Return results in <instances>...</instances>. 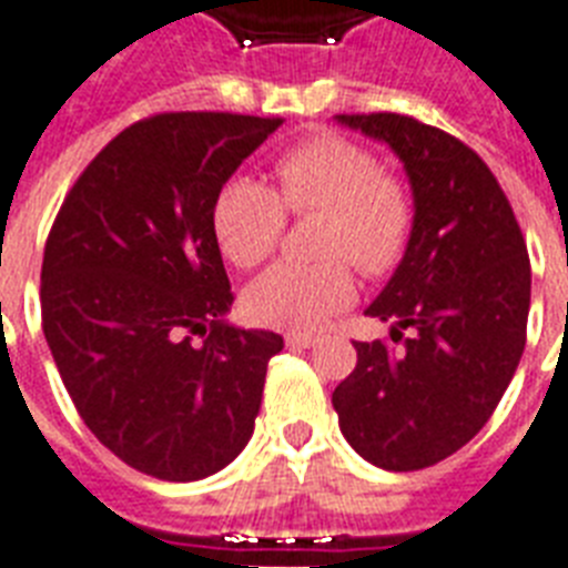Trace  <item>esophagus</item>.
Returning <instances> with one entry per match:
<instances>
[{"label": "esophagus", "instance_id": "34e87169", "mask_svg": "<svg viewBox=\"0 0 568 568\" xmlns=\"http://www.w3.org/2000/svg\"><path fill=\"white\" fill-rule=\"evenodd\" d=\"M318 342L315 336H310V333H285V345L288 347H312Z\"/></svg>", "mask_w": 568, "mask_h": 568}]
</instances>
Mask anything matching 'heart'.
<instances>
[{
    "mask_svg": "<svg viewBox=\"0 0 568 568\" xmlns=\"http://www.w3.org/2000/svg\"><path fill=\"white\" fill-rule=\"evenodd\" d=\"M276 191L253 176H232L212 205V230L232 265L253 267L276 250L292 214L324 212L318 265L280 262L253 280L244 310L256 324L310 333L356 297L354 262L363 274L395 271L413 239V200L379 173L365 146L315 135L276 159Z\"/></svg>",
    "mask_w": 568,
    "mask_h": 568,
    "instance_id": "1",
    "label": "heart"
}]
</instances>
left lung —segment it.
Returning <instances> with one entry per match:
<instances>
[{
    "label": "left lung",
    "instance_id": "1",
    "mask_svg": "<svg viewBox=\"0 0 568 568\" xmlns=\"http://www.w3.org/2000/svg\"><path fill=\"white\" fill-rule=\"evenodd\" d=\"M383 141L413 189V239L365 310L388 342H354L356 368L333 392L351 448L386 471L450 457L489 422L525 351L530 258L510 200L480 155L422 120L336 114Z\"/></svg>",
    "mask_w": 568,
    "mask_h": 568
}]
</instances>
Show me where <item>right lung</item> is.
I'll list each match as a JSON object with an SVG mask.
<instances>
[{
    "mask_svg": "<svg viewBox=\"0 0 568 568\" xmlns=\"http://www.w3.org/2000/svg\"><path fill=\"white\" fill-rule=\"evenodd\" d=\"M280 118L168 111L102 146L49 230L43 336L88 430L159 480L221 471L253 436L283 336L226 321L212 205Z\"/></svg>",
    "mask_w": 568,
    "mask_h": 568,
    "instance_id": "obj_1",
    "label": "right lung"
}]
</instances>
